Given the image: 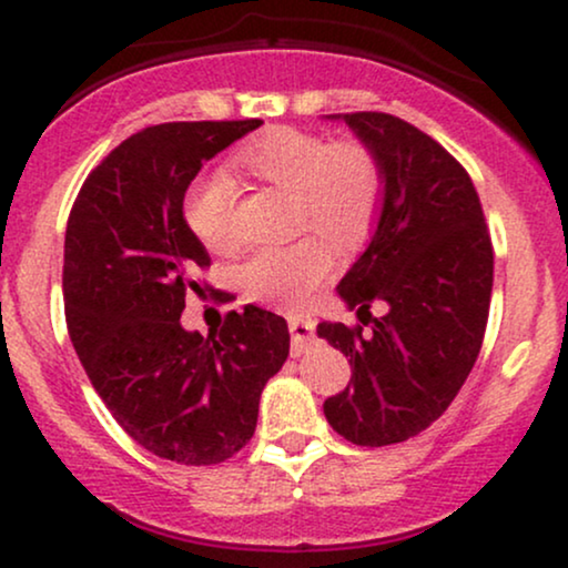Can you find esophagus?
<instances>
[{"label":"esophagus","mask_w":568,"mask_h":568,"mask_svg":"<svg viewBox=\"0 0 568 568\" xmlns=\"http://www.w3.org/2000/svg\"><path fill=\"white\" fill-rule=\"evenodd\" d=\"M288 328H291V355L293 357L304 355V352L312 347V342H315V331H312L315 325L304 321V317H291Z\"/></svg>","instance_id":"obj_1"}]
</instances>
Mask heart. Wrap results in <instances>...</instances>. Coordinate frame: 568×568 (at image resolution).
<instances>
[{
  "label": "heart",
  "instance_id": "heart-1",
  "mask_svg": "<svg viewBox=\"0 0 568 568\" xmlns=\"http://www.w3.org/2000/svg\"><path fill=\"white\" fill-rule=\"evenodd\" d=\"M232 165L253 179L293 189L298 224H317L336 245L368 237L382 205V165L363 141L328 143L310 130L277 125L234 152ZM189 230L207 251L226 253L237 243L234 189L226 175L194 181L184 202ZM331 245L321 232L285 245L258 247L240 264V285L253 302L296 306L331 272Z\"/></svg>",
  "mask_w": 568,
  "mask_h": 568
}]
</instances>
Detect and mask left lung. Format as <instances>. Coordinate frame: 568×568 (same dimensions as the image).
I'll return each instance as SVG.
<instances>
[{
	"label": "left lung",
	"mask_w": 568,
	"mask_h": 568,
	"mask_svg": "<svg viewBox=\"0 0 568 568\" xmlns=\"http://www.w3.org/2000/svg\"><path fill=\"white\" fill-rule=\"evenodd\" d=\"M344 120L382 165V211L371 243L338 283L357 321L317 336L349 357L347 389L325 419L355 446L403 443L452 406L478 361L494 285V251L470 175L438 141L400 116ZM382 301L374 318L369 304Z\"/></svg>",
	"instance_id": "8db88e82"
}]
</instances>
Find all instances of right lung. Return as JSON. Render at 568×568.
<instances>
[{
	"instance_id": "right-lung-1",
	"label": "right lung",
	"mask_w": 568,
	"mask_h": 568,
	"mask_svg": "<svg viewBox=\"0 0 568 568\" xmlns=\"http://www.w3.org/2000/svg\"><path fill=\"white\" fill-rule=\"evenodd\" d=\"M262 120L165 122L133 133L84 179L63 243L71 344L88 379L146 452L219 465L253 438L264 384L288 357V323L247 304L213 334L186 331V293L211 266L184 194L202 162Z\"/></svg>"
}]
</instances>
